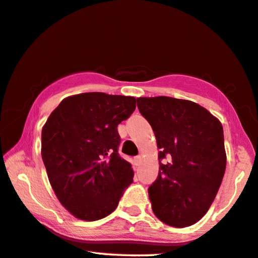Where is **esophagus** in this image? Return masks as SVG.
Masks as SVG:
<instances>
[{
  "label": "esophagus",
  "mask_w": 258,
  "mask_h": 258,
  "mask_svg": "<svg viewBox=\"0 0 258 258\" xmlns=\"http://www.w3.org/2000/svg\"><path fill=\"white\" fill-rule=\"evenodd\" d=\"M141 164V156L134 157V165H140Z\"/></svg>",
  "instance_id": "1"
}]
</instances>
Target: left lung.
<instances>
[{
	"label": "left lung",
	"instance_id": "obj_1",
	"mask_svg": "<svg viewBox=\"0 0 258 258\" xmlns=\"http://www.w3.org/2000/svg\"><path fill=\"white\" fill-rule=\"evenodd\" d=\"M137 102L161 149L158 177L148 189L154 214L170 226H190L209 210L223 180V126L191 101L158 96Z\"/></svg>",
	"mask_w": 258,
	"mask_h": 258
}]
</instances>
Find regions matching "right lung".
<instances>
[{
    "mask_svg": "<svg viewBox=\"0 0 258 258\" xmlns=\"http://www.w3.org/2000/svg\"><path fill=\"white\" fill-rule=\"evenodd\" d=\"M136 107L132 96L78 94L60 102L44 124L41 155L49 181L75 217H107L133 182L132 165L118 154L117 126Z\"/></svg>",
    "mask_w": 258,
    "mask_h": 258,
    "instance_id": "add662e5",
    "label": "right lung"
}]
</instances>
